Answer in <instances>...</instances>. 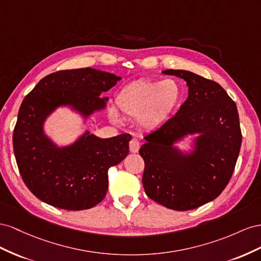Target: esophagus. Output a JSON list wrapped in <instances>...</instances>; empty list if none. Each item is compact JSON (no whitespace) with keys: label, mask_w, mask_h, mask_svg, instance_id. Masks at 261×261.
<instances>
[{"label":"esophagus","mask_w":261,"mask_h":261,"mask_svg":"<svg viewBox=\"0 0 261 261\" xmlns=\"http://www.w3.org/2000/svg\"><path fill=\"white\" fill-rule=\"evenodd\" d=\"M140 146H141V143H140V141H139L138 139L133 138V139L130 141L129 147H130V152H131V153H137V152L139 151Z\"/></svg>","instance_id":"1"}]
</instances>
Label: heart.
<instances>
[{"label": "heart", "instance_id": "1", "mask_svg": "<svg viewBox=\"0 0 261 261\" xmlns=\"http://www.w3.org/2000/svg\"><path fill=\"white\" fill-rule=\"evenodd\" d=\"M181 88L175 80H140L125 85L116 97L120 113L130 118H139V124L145 130L159 128L179 105ZM113 120L118 115L111 111Z\"/></svg>", "mask_w": 261, "mask_h": 261}]
</instances>
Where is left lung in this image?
<instances>
[{"mask_svg": "<svg viewBox=\"0 0 261 261\" xmlns=\"http://www.w3.org/2000/svg\"><path fill=\"white\" fill-rule=\"evenodd\" d=\"M186 81L188 98L177 114L144 137L143 187L148 198L168 209L192 210L221 195L233 175L242 144L236 103L217 82L189 71L166 70ZM199 136L195 151L184 154L172 144Z\"/></svg>", "mask_w": 261, "mask_h": 261, "instance_id": "1", "label": "left lung"}]
</instances>
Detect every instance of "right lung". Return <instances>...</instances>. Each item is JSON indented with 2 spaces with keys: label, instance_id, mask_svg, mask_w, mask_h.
I'll use <instances>...</instances> for the list:
<instances>
[{
  "label": "right lung",
  "instance_id": "obj_1",
  "mask_svg": "<svg viewBox=\"0 0 261 261\" xmlns=\"http://www.w3.org/2000/svg\"><path fill=\"white\" fill-rule=\"evenodd\" d=\"M91 68L63 70L43 77L23 100L13 133L15 159L34 195L59 209H91L105 198L108 169L129 153L130 135L100 139L85 132L73 144L57 146L43 133L56 108L70 106L84 118L106 106L101 94L120 81Z\"/></svg>",
  "mask_w": 261,
  "mask_h": 261
}]
</instances>
